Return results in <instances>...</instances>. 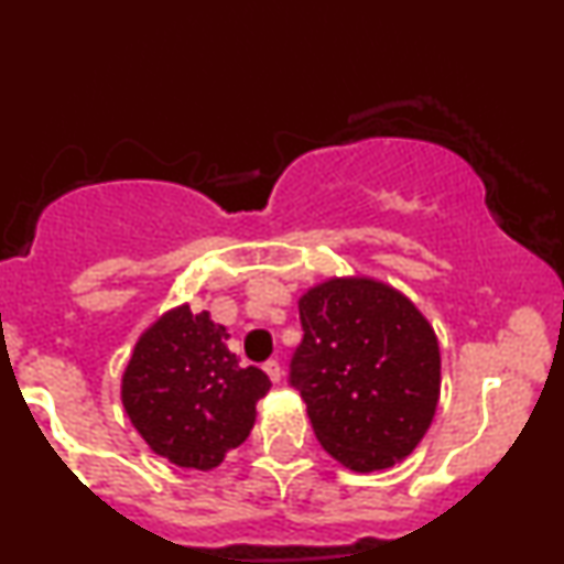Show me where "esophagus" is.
<instances>
[{"label":"esophagus","mask_w":564,"mask_h":564,"mask_svg":"<svg viewBox=\"0 0 564 564\" xmlns=\"http://www.w3.org/2000/svg\"><path fill=\"white\" fill-rule=\"evenodd\" d=\"M262 371L268 373L270 381H281V377H283V368H281V364H278V360H264Z\"/></svg>","instance_id":"obj_1"}]
</instances>
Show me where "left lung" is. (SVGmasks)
<instances>
[{
    "instance_id": "obj_1",
    "label": "left lung",
    "mask_w": 564,
    "mask_h": 564,
    "mask_svg": "<svg viewBox=\"0 0 564 564\" xmlns=\"http://www.w3.org/2000/svg\"><path fill=\"white\" fill-rule=\"evenodd\" d=\"M300 321L289 384L323 448L355 471L405 458L440 398V347L424 315L371 278H334L302 296Z\"/></svg>"
}]
</instances>
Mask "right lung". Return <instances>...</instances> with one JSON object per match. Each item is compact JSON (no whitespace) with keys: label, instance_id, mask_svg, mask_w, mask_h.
I'll use <instances>...</instances> for the list:
<instances>
[{"label":"right lung","instance_id":"right-lung-1","mask_svg":"<svg viewBox=\"0 0 564 564\" xmlns=\"http://www.w3.org/2000/svg\"><path fill=\"white\" fill-rule=\"evenodd\" d=\"M228 332L193 313L172 310L140 336L121 400L129 422L159 456L177 467L212 469L249 437L268 373L238 366Z\"/></svg>","mask_w":564,"mask_h":564}]
</instances>
